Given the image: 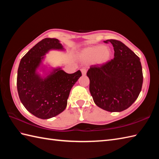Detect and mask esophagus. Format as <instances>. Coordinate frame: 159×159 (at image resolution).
I'll return each mask as SVG.
<instances>
[{
	"label": "esophagus",
	"instance_id": "34e87169",
	"mask_svg": "<svg viewBox=\"0 0 159 159\" xmlns=\"http://www.w3.org/2000/svg\"><path fill=\"white\" fill-rule=\"evenodd\" d=\"M80 70H81V72H82L83 75H85L86 73H87V70L85 68H82Z\"/></svg>",
	"mask_w": 159,
	"mask_h": 159
}]
</instances>
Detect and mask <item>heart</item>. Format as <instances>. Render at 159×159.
<instances>
[{
    "mask_svg": "<svg viewBox=\"0 0 159 159\" xmlns=\"http://www.w3.org/2000/svg\"><path fill=\"white\" fill-rule=\"evenodd\" d=\"M111 50L103 46H97L87 49L83 54V59L85 61H95L99 63H104L109 60Z\"/></svg>",
    "mask_w": 159,
    "mask_h": 159,
    "instance_id": "1",
    "label": "heart"
}]
</instances>
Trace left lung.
Returning a JSON list of instances; mask_svg holds the SVG:
<instances>
[{
  "instance_id": "left-lung-1",
  "label": "left lung",
  "mask_w": 159,
  "mask_h": 159,
  "mask_svg": "<svg viewBox=\"0 0 159 159\" xmlns=\"http://www.w3.org/2000/svg\"><path fill=\"white\" fill-rule=\"evenodd\" d=\"M112 43L114 58L103 64L90 66L87 72L89 91L98 107L110 112L130 107L139 96L143 85L142 67L139 57L119 40Z\"/></svg>"
}]
</instances>
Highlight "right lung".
Wrapping results in <instances>:
<instances>
[{
    "label": "right lung",
    "mask_w": 159,
    "mask_h": 159,
    "mask_svg": "<svg viewBox=\"0 0 159 159\" xmlns=\"http://www.w3.org/2000/svg\"><path fill=\"white\" fill-rule=\"evenodd\" d=\"M50 49H63L57 39L45 38L37 43L20 62L17 89L21 102L26 110L40 119H49L65 110L70 90L82 76L78 70L67 74L61 69L43 79L36 69L43 55Z\"/></svg>",
    "instance_id": "add662e5"
}]
</instances>
